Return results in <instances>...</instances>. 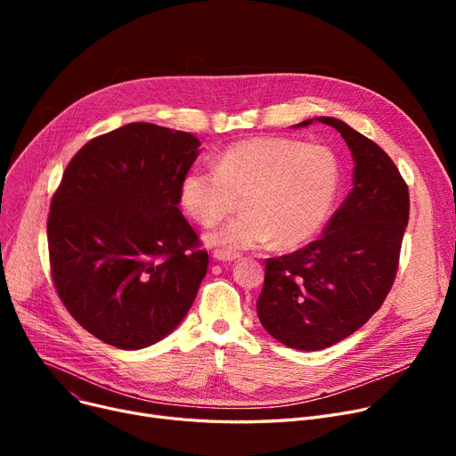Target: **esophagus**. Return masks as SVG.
Returning <instances> with one entry per match:
<instances>
[{
  "instance_id": "obj_1",
  "label": "esophagus",
  "mask_w": 456,
  "mask_h": 456,
  "mask_svg": "<svg viewBox=\"0 0 456 456\" xmlns=\"http://www.w3.org/2000/svg\"><path fill=\"white\" fill-rule=\"evenodd\" d=\"M212 256L216 258V260H224V262H232V260H236L238 256V253H231V251H224V249H214V253H212Z\"/></svg>"
}]
</instances>
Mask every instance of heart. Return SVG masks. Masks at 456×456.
<instances>
[{"mask_svg": "<svg viewBox=\"0 0 456 456\" xmlns=\"http://www.w3.org/2000/svg\"><path fill=\"white\" fill-rule=\"evenodd\" d=\"M338 181V160L327 148L256 136L231 143L216 157L214 170L186 172L179 201L201 227L218 225L240 203L246 212L212 234L216 246L248 249L273 240L281 249H294L323 227Z\"/></svg>", "mask_w": 456, "mask_h": 456, "instance_id": "obj_1", "label": "heart"}]
</instances>
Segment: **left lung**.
Instances as JSON below:
<instances>
[{
  "instance_id": "8db88e82",
  "label": "left lung",
  "mask_w": 456,
  "mask_h": 456,
  "mask_svg": "<svg viewBox=\"0 0 456 456\" xmlns=\"http://www.w3.org/2000/svg\"><path fill=\"white\" fill-rule=\"evenodd\" d=\"M316 122L346 140L354 160L353 188L318 240L266 260L256 301L262 327L301 351L347 338L380 308L397 273L411 208L409 186L373 140L337 118L320 116Z\"/></svg>"
}]
</instances>
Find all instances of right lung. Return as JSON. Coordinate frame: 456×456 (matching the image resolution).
<instances>
[{
	"label": "right lung",
	"mask_w": 456,
	"mask_h": 456,
	"mask_svg": "<svg viewBox=\"0 0 456 456\" xmlns=\"http://www.w3.org/2000/svg\"><path fill=\"white\" fill-rule=\"evenodd\" d=\"M190 133L127 124L86 142L66 166L47 218L52 277L95 338L142 349L186 316L208 255L179 210L200 155Z\"/></svg>",
	"instance_id": "obj_1"
}]
</instances>
